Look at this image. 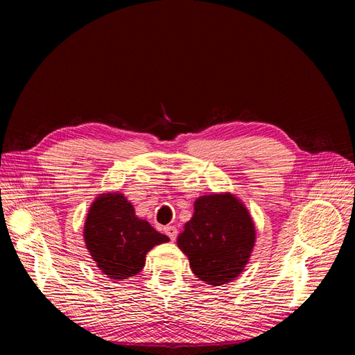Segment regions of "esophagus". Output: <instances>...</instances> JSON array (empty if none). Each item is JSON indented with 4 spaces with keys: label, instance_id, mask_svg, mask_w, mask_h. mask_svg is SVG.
Instances as JSON below:
<instances>
[{
    "label": "esophagus",
    "instance_id": "1",
    "mask_svg": "<svg viewBox=\"0 0 355 355\" xmlns=\"http://www.w3.org/2000/svg\"><path fill=\"white\" fill-rule=\"evenodd\" d=\"M164 232L168 235L171 241L176 240V237H178V230H176V227H166V228H164Z\"/></svg>",
    "mask_w": 355,
    "mask_h": 355
}]
</instances>
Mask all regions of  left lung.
Wrapping results in <instances>:
<instances>
[{"instance_id":"obj_1","label":"left lung","mask_w":355,"mask_h":355,"mask_svg":"<svg viewBox=\"0 0 355 355\" xmlns=\"http://www.w3.org/2000/svg\"><path fill=\"white\" fill-rule=\"evenodd\" d=\"M256 230L244 202L231 192L201 196L178 237L191 270L201 282L222 286L243 271L253 252Z\"/></svg>"}]
</instances>
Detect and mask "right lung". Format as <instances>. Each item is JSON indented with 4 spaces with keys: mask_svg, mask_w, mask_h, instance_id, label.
<instances>
[{
    "mask_svg": "<svg viewBox=\"0 0 355 355\" xmlns=\"http://www.w3.org/2000/svg\"><path fill=\"white\" fill-rule=\"evenodd\" d=\"M83 235L92 259L106 277L116 282L141 272L146 253L168 241L167 235L137 218L133 204L116 191L94 198L85 216Z\"/></svg>",
    "mask_w": 355,
    "mask_h": 355,
    "instance_id": "obj_1",
    "label": "right lung"
}]
</instances>
